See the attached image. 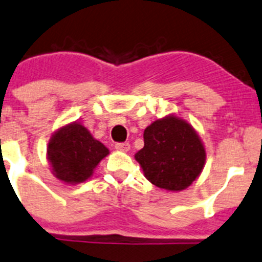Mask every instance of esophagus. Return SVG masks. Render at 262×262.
Wrapping results in <instances>:
<instances>
[{
  "mask_svg": "<svg viewBox=\"0 0 262 262\" xmlns=\"http://www.w3.org/2000/svg\"><path fill=\"white\" fill-rule=\"evenodd\" d=\"M116 149L119 151H128L129 150V144L128 143H117Z\"/></svg>",
  "mask_w": 262,
  "mask_h": 262,
  "instance_id": "obj_1",
  "label": "esophagus"
}]
</instances>
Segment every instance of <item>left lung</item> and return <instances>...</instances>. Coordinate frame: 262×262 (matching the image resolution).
<instances>
[{
    "instance_id": "left-lung-1",
    "label": "left lung",
    "mask_w": 262,
    "mask_h": 262,
    "mask_svg": "<svg viewBox=\"0 0 262 262\" xmlns=\"http://www.w3.org/2000/svg\"><path fill=\"white\" fill-rule=\"evenodd\" d=\"M153 185L180 191L201 175L206 149L195 129L176 116L157 119L144 131V148L135 154Z\"/></svg>"
}]
</instances>
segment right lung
Segmentation results:
<instances>
[{
	"mask_svg": "<svg viewBox=\"0 0 262 262\" xmlns=\"http://www.w3.org/2000/svg\"><path fill=\"white\" fill-rule=\"evenodd\" d=\"M108 154V148L77 122L59 128L47 145V159L54 176L72 185L91 178L95 167Z\"/></svg>",
	"mask_w": 262,
	"mask_h": 262,
	"instance_id": "obj_1",
	"label": "right lung"
}]
</instances>
